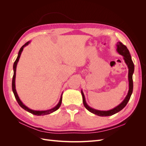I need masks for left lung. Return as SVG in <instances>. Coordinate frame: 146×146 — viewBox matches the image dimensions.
Masks as SVG:
<instances>
[{"instance_id":"obj_1","label":"left lung","mask_w":146,"mask_h":146,"mask_svg":"<svg viewBox=\"0 0 146 146\" xmlns=\"http://www.w3.org/2000/svg\"><path fill=\"white\" fill-rule=\"evenodd\" d=\"M117 51L119 52V54H120L123 56V59L125 60V62L127 64L128 68H129V90L128 92V94L127 95L125 99L123 100L122 102L119 104L118 106L114 108L109 110V111H99V110H96L95 109L92 108L88 106L85 101V96H84L83 91H82V94L83 97V103L85 107L88 110V111H90L91 113H93L96 115L99 116H111L113 114H116V113L120 111L121 110H122L124 108L126 105L127 104L128 102L129 101L131 95L132 94V92H133V74L134 72V64L133 61L131 60V55L130 54L129 50H128L127 47L123 45V44L121 42H117Z\"/></svg>"}]
</instances>
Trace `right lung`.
Returning a JSON list of instances; mask_svg holds the SVG:
<instances>
[{"label":"right lung","mask_w":146,"mask_h":146,"mask_svg":"<svg viewBox=\"0 0 146 146\" xmlns=\"http://www.w3.org/2000/svg\"><path fill=\"white\" fill-rule=\"evenodd\" d=\"M29 42H26L24 45H23V46L21 47V48H20V50L19 51V53H18V55H17V58L16 60V61H15L14 63V65H13V70H14V74H13V80H12V90H13V93H14V95H15V98L17 102V103L19 104V105L21 106V107L23 108V109H24L25 110H26V111H27L28 112L32 113L33 114H34V115H36V116H42V115H46V114H50L53 112L55 111L56 110H58L60 105L61 104V102H62V96H61V99L60 100V102L58 104V105H57L56 107H55L54 108L52 109H50V110H47V111H35V110H32L31 109H29L28 107H26L25 105H24L23 102L21 101V100L19 99L18 96H17V94L16 92V88H15V77H16V66H17V62H18V61L19 60V58H20V56H21V52H23V48L24 47L29 44Z\"/></svg>","instance_id":"1"}]
</instances>
